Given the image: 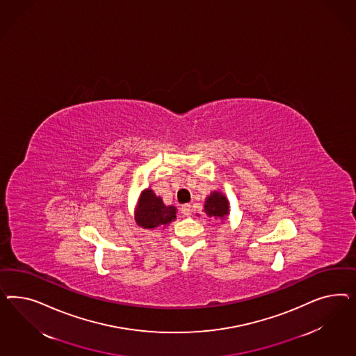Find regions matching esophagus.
Returning <instances> with one entry per match:
<instances>
[{"label": "esophagus", "mask_w": 356, "mask_h": 356, "mask_svg": "<svg viewBox=\"0 0 356 356\" xmlns=\"http://www.w3.org/2000/svg\"><path fill=\"white\" fill-rule=\"evenodd\" d=\"M181 213H183V216H189L192 214V210H191V205H183L181 206Z\"/></svg>", "instance_id": "1"}]
</instances>
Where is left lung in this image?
<instances>
[{"instance_id":"obj_1","label":"left lung","mask_w":356,"mask_h":356,"mask_svg":"<svg viewBox=\"0 0 356 356\" xmlns=\"http://www.w3.org/2000/svg\"><path fill=\"white\" fill-rule=\"evenodd\" d=\"M206 216L214 219H225L229 214V206L226 195L220 192H213L205 201Z\"/></svg>"}]
</instances>
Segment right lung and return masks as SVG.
<instances>
[{"label":"right lung","mask_w":356,"mask_h":356,"mask_svg":"<svg viewBox=\"0 0 356 356\" xmlns=\"http://www.w3.org/2000/svg\"><path fill=\"white\" fill-rule=\"evenodd\" d=\"M176 207L165 206L162 198L152 192V189H145L140 195L136 222L142 228H158L170 225L176 219Z\"/></svg>","instance_id":"1"}]
</instances>
